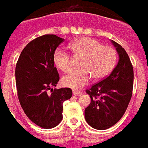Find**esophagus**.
<instances>
[{
  "mask_svg": "<svg viewBox=\"0 0 148 148\" xmlns=\"http://www.w3.org/2000/svg\"><path fill=\"white\" fill-rule=\"evenodd\" d=\"M73 95L74 96H81L82 95V92L80 91H76V90H73Z\"/></svg>",
  "mask_w": 148,
  "mask_h": 148,
  "instance_id": "esophagus-1",
  "label": "esophagus"
}]
</instances>
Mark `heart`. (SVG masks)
Returning <instances> with one entry per match:
<instances>
[{
	"instance_id": "b5f03b06",
	"label": "heart",
	"mask_w": 148,
	"mask_h": 148,
	"mask_svg": "<svg viewBox=\"0 0 148 148\" xmlns=\"http://www.w3.org/2000/svg\"><path fill=\"white\" fill-rule=\"evenodd\" d=\"M69 47L76 57H81L80 69L73 70L62 78L63 85L73 89H79L86 85L91 76L99 80L109 75L117 62L116 49L103 44L95 39L81 37L70 43ZM56 67L64 72H69L72 68V59L69 52L56 49L53 55Z\"/></svg>"
}]
</instances>
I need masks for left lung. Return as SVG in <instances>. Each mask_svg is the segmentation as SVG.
<instances>
[{"label": "left lung", "mask_w": 148, "mask_h": 148, "mask_svg": "<svg viewBox=\"0 0 148 148\" xmlns=\"http://www.w3.org/2000/svg\"><path fill=\"white\" fill-rule=\"evenodd\" d=\"M119 55L116 68L105 79L86 90L91 103L84 111V117L90 126L105 130L115 125L122 118L132 96L134 72L126 51L112 40Z\"/></svg>", "instance_id": "left-lung-1"}]
</instances>
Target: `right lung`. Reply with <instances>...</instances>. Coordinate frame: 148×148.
I'll list each match as a JSON object with an SVG mask.
<instances>
[{
  "label": "right lung",
  "instance_id": "obj_1",
  "mask_svg": "<svg viewBox=\"0 0 148 148\" xmlns=\"http://www.w3.org/2000/svg\"><path fill=\"white\" fill-rule=\"evenodd\" d=\"M64 39L44 35L34 39L22 50L16 65V84L21 108L37 126L49 129L63 119V103L72 96L69 88L53 89L59 81L53 55ZM51 90V94L47 93Z\"/></svg>",
  "mask_w": 148,
  "mask_h": 148
}]
</instances>
